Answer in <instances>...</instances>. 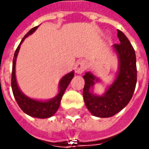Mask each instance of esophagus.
<instances>
[{"mask_svg":"<svg viewBox=\"0 0 149 149\" xmlns=\"http://www.w3.org/2000/svg\"><path fill=\"white\" fill-rule=\"evenodd\" d=\"M75 72L78 73V74H82L85 70L86 69V63H85L84 61L83 60H80L75 65Z\"/></svg>","mask_w":149,"mask_h":149,"instance_id":"obj_1","label":"esophagus"}]
</instances>
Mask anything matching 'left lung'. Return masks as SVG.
Listing matches in <instances>:
<instances>
[{
    "label": "left lung",
    "instance_id": "8db88e82",
    "mask_svg": "<svg viewBox=\"0 0 149 149\" xmlns=\"http://www.w3.org/2000/svg\"><path fill=\"white\" fill-rule=\"evenodd\" d=\"M119 44L113 48L119 58V71L115 81L108 88L104 96H96L90 92L96 78L91 73H86L83 96L88 109L92 114L100 118H109L115 115L127 105L135 89L137 81L136 57L134 48L123 31L118 30Z\"/></svg>",
    "mask_w": 149,
    "mask_h": 149
}]
</instances>
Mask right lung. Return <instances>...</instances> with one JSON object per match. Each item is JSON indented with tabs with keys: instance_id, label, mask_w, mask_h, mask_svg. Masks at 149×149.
<instances>
[{
	"instance_id": "add662e5",
	"label": "right lung",
	"mask_w": 149,
	"mask_h": 149,
	"mask_svg": "<svg viewBox=\"0 0 149 149\" xmlns=\"http://www.w3.org/2000/svg\"><path fill=\"white\" fill-rule=\"evenodd\" d=\"M37 27L38 26H35L26 34L25 36L22 38L21 43L19 44L15 53H14V59H13V67H12V75H11V87H12V91L14 93V98L22 111L31 117H35V118H48L49 117H52L58 109L62 96H63L66 88L68 87L69 84L70 83V81L73 79L74 74L72 71V72L65 74L61 79L60 84H59V89H60L59 93L56 96V97L53 98V100H48V101H38V100L28 98L27 96H26L25 95H23L22 93L18 87L16 77H15L16 57L18 53V50L20 49V45L25 40V38L27 37L31 34L33 33L34 31L37 29Z\"/></svg>"
}]
</instances>
